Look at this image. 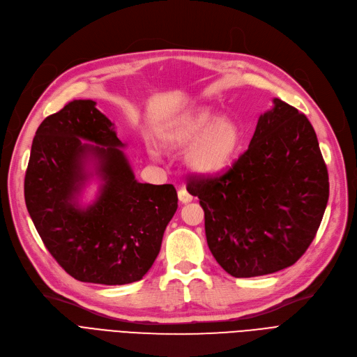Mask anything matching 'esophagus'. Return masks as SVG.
Returning <instances> with one entry per match:
<instances>
[{"instance_id":"1","label":"esophagus","mask_w":357,"mask_h":357,"mask_svg":"<svg viewBox=\"0 0 357 357\" xmlns=\"http://www.w3.org/2000/svg\"><path fill=\"white\" fill-rule=\"evenodd\" d=\"M178 199H180L181 203H189V202L193 200V196L183 188V189L178 190Z\"/></svg>"}]
</instances>
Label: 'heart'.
I'll use <instances>...</instances> for the list:
<instances>
[{"instance_id":"1","label":"heart","mask_w":357,"mask_h":357,"mask_svg":"<svg viewBox=\"0 0 357 357\" xmlns=\"http://www.w3.org/2000/svg\"><path fill=\"white\" fill-rule=\"evenodd\" d=\"M158 137L168 148H181L193 142L188 151L189 165L200 174H216L238 155L244 133L231 119H218L208 109H193L169 119Z\"/></svg>"}]
</instances>
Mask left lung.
<instances>
[{
  "instance_id": "left-lung-1",
  "label": "left lung",
  "mask_w": 357,
  "mask_h": 357,
  "mask_svg": "<svg viewBox=\"0 0 357 357\" xmlns=\"http://www.w3.org/2000/svg\"><path fill=\"white\" fill-rule=\"evenodd\" d=\"M225 173L192 176L211 252L234 278L270 275L308 250L328 202V172L308 117L280 98Z\"/></svg>"
}]
</instances>
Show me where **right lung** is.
Here are the masks:
<instances>
[{
    "label": "right lung",
    "instance_id": "obj_1",
    "mask_svg": "<svg viewBox=\"0 0 357 357\" xmlns=\"http://www.w3.org/2000/svg\"><path fill=\"white\" fill-rule=\"evenodd\" d=\"M123 146L93 100H74L47 116L31 144L29 215L47 251L79 282L141 280L177 211L174 185L139 183ZM94 175L102 181L98 197L81 207L77 197Z\"/></svg>",
    "mask_w": 357,
    "mask_h": 357
}]
</instances>
